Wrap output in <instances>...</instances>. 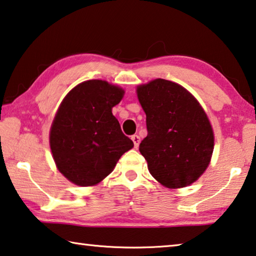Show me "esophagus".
<instances>
[{
    "label": "esophagus",
    "mask_w": 256,
    "mask_h": 256,
    "mask_svg": "<svg viewBox=\"0 0 256 256\" xmlns=\"http://www.w3.org/2000/svg\"><path fill=\"white\" fill-rule=\"evenodd\" d=\"M131 139H132V141H133V144H134V147H136V148L139 147V144H140V136H138V134H134V136H131Z\"/></svg>",
    "instance_id": "1"
}]
</instances>
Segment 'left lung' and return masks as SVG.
<instances>
[{
  "label": "left lung",
  "mask_w": 256,
  "mask_h": 256,
  "mask_svg": "<svg viewBox=\"0 0 256 256\" xmlns=\"http://www.w3.org/2000/svg\"><path fill=\"white\" fill-rule=\"evenodd\" d=\"M148 134L139 150L152 176L168 188L196 181L210 162L214 134L204 109L181 85L156 78L136 88Z\"/></svg>",
  "instance_id": "1"
}]
</instances>
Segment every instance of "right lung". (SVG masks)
<instances>
[{"label": "right lung", "mask_w": 256, "mask_h": 256, "mask_svg": "<svg viewBox=\"0 0 256 256\" xmlns=\"http://www.w3.org/2000/svg\"><path fill=\"white\" fill-rule=\"evenodd\" d=\"M124 90L106 80H85L64 96L50 130V148L60 173L80 186L98 184L133 147L112 109Z\"/></svg>", "instance_id": "right-lung-1"}]
</instances>
